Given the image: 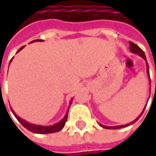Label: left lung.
<instances>
[{
  "instance_id": "1",
  "label": "left lung",
  "mask_w": 156,
  "mask_h": 156,
  "mask_svg": "<svg viewBox=\"0 0 156 156\" xmlns=\"http://www.w3.org/2000/svg\"><path fill=\"white\" fill-rule=\"evenodd\" d=\"M129 45H130V50L133 52V53H136V54H138L140 57H142L145 61H146V58H145V55H144V52L140 48L138 47L136 44H135V43H133V42H129ZM146 67H147V70H146V72H147V75H148V77L150 78V75H149V67H148V63L146 62ZM149 82H150V84H151V80L149 79ZM146 107V106H145ZM144 109L145 108H144L143 110V112H142V114L144 113ZM142 114H141L136 119V120H134L133 122H131V123H129V124H127V125H125V126H103V125H100L102 127H104V128H107V129H118V128H122V127H126V126H130V125H132V124H134V123H136L138 119H139V117H140L141 115H142Z\"/></svg>"
}]
</instances>
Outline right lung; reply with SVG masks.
Returning a JSON list of instances; mask_svg holds the SVG:
<instances>
[{"mask_svg":"<svg viewBox=\"0 0 156 156\" xmlns=\"http://www.w3.org/2000/svg\"><path fill=\"white\" fill-rule=\"evenodd\" d=\"M34 41H41V40H35V41H31V42H34ZM23 48H24V46L20 48L17 52H19L20 50H21ZM12 59H11V61H12ZM70 104H71V103H70ZM12 111L13 115H15L16 118L18 119V121H19L25 128H27L29 131H30V132H32V133H35V134H49V133L58 132L59 130H61V129L64 127V126H65V124H66V122H67V119H68V113H69V110H68L66 115L64 116V118H63L61 121H59L58 123H57V124H55V125H53V126H38V125H33V124L28 123L27 121H25V120L21 119L20 117H19L15 113L13 112V110H12Z\"/></svg>","mask_w":156,"mask_h":156,"instance_id":"right-lung-1","label":"right lung"}]
</instances>
